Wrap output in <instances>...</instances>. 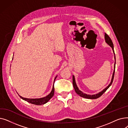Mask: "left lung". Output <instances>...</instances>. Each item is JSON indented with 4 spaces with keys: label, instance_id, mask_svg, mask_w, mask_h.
I'll use <instances>...</instances> for the list:
<instances>
[{
    "label": "left lung",
    "instance_id": "1",
    "mask_svg": "<svg viewBox=\"0 0 128 128\" xmlns=\"http://www.w3.org/2000/svg\"><path fill=\"white\" fill-rule=\"evenodd\" d=\"M105 39L106 42L108 44H109L112 48V49L113 50V52H114V54H115V52H114V45H113V43L112 42V40L110 39V36L108 35H107L106 33H105ZM115 59H116L115 56ZM115 66H114V72H113V74H112V79L110 83L103 91H102L101 92L98 93V94H94V95H88V94H85V93H83L82 91L79 90L78 88L77 87V85H76V82H75V77H74V76H72V84H73L74 88V89H75V92L77 93V94H78L80 96H82V97L84 98H86L96 99V98H100L107 89H108V88H109V87L112 84V82L113 80H114V74H115Z\"/></svg>",
    "mask_w": 128,
    "mask_h": 128
}]
</instances>
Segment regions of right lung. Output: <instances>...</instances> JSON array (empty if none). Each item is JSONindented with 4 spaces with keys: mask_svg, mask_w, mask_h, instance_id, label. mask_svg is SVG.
Instances as JSON below:
<instances>
[{
    "mask_svg": "<svg viewBox=\"0 0 128 128\" xmlns=\"http://www.w3.org/2000/svg\"><path fill=\"white\" fill-rule=\"evenodd\" d=\"M56 77L54 79V82H55V80H56ZM54 84H53V89H52L51 93L49 94V95H48L44 98H24L19 95L18 96L22 99L26 100V101L28 102L31 104L37 105H40L44 104L48 102L49 100L53 97V96L54 95Z\"/></svg>",
    "mask_w": 128,
    "mask_h": 128,
    "instance_id": "right-lung-1",
    "label": "right lung"
}]
</instances>
